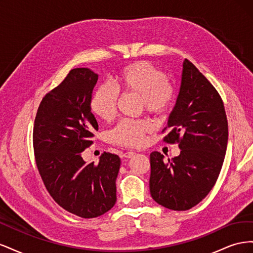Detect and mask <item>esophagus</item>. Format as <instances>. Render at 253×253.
Returning <instances> with one entry per match:
<instances>
[{
	"instance_id": "1",
	"label": "esophagus",
	"mask_w": 253,
	"mask_h": 253,
	"mask_svg": "<svg viewBox=\"0 0 253 253\" xmlns=\"http://www.w3.org/2000/svg\"><path fill=\"white\" fill-rule=\"evenodd\" d=\"M136 155V153L135 152H133V151H128V152H126L125 154H124V157H126V158H132V157H134Z\"/></svg>"
}]
</instances>
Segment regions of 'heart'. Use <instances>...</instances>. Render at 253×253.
<instances>
[{"mask_svg":"<svg viewBox=\"0 0 253 253\" xmlns=\"http://www.w3.org/2000/svg\"><path fill=\"white\" fill-rule=\"evenodd\" d=\"M114 86L102 84L91 97V110L105 121L116 116L119 94L140 96L144 109L152 114H163L170 108L175 97L172 84L166 79L165 74L148 61H138L125 66L118 73ZM151 126L143 120H122L113 128L110 138L114 143L136 147L144 142L145 134Z\"/></svg>","mask_w":253,"mask_h":253,"instance_id":"obj_1","label":"heart"}]
</instances>
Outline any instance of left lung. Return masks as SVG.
<instances>
[{
  "mask_svg": "<svg viewBox=\"0 0 253 253\" xmlns=\"http://www.w3.org/2000/svg\"><path fill=\"white\" fill-rule=\"evenodd\" d=\"M164 141L178 143L180 154L168 159L150 155V192L157 204L185 211L196 206L215 185L227 150L228 121L219 94L193 63L185 59L181 84Z\"/></svg>",
  "mask_w": 253,
  "mask_h": 253,
  "instance_id": "left-lung-1",
  "label": "left lung"
}]
</instances>
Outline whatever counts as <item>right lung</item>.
<instances>
[{"instance_id": "obj_1", "label": "right lung", "mask_w": 253, "mask_h": 253, "mask_svg": "<svg viewBox=\"0 0 253 253\" xmlns=\"http://www.w3.org/2000/svg\"><path fill=\"white\" fill-rule=\"evenodd\" d=\"M98 75L74 68L45 95L34 126L36 164L45 188L60 207L83 218H94L116 203L118 155L104 152L99 163L85 164L81 154L93 143L98 124L90 101Z\"/></svg>"}]
</instances>
